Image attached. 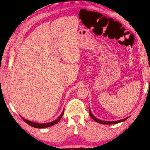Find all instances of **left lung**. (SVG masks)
I'll return each mask as SVG.
<instances>
[{
  "instance_id": "8db88e82",
  "label": "left lung",
  "mask_w": 150,
  "mask_h": 150,
  "mask_svg": "<svg viewBox=\"0 0 150 150\" xmlns=\"http://www.w3.org/2000/svg\"><path fill=\"white\" fill-rule=\"evenodd\" d=\"M89 109H90V116L92 117V119H93V120H94L96 122H97V123H101V124H104V125L116 124V123H118L123 122V121L126 120V119H127L129 117H126V118H125V119H121V120H116V121H104V120H100V119H98L96 118V117L91 113L90 108Z\"/></svg>"
}]
</instances>
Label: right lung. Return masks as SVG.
Returning a JSON list of instances; mask_svg holds the SVG:
<instances>
[{
  "mask_svg": "<svg viewBox=\"0 0 150 150\" xmlns=\"http://www.w3.org/2000/svg\"><path fill=\"white\" fill-rule=\"evenodd\" d=\"M63 112H64V109L62 111V114L60 115V116L57 119H56L54 121H52L51 122H48V123H37V122H33V121H31V120H28L27 119H25V118H24L23 117H22L21 116V117L22 118L24 121L25 122H26L27 124H28L29 125L34 127H36V128H45V127H50V126H53L54 125L56 124L57 123L59 122V121L60 120L61 117H62L63 115Z\"/></svg>",
  "mask_w": 150,
  "mask_h": 150,
  "instance_id": "right-lung-1",
  "label": "right lung"
}]
</instances>
